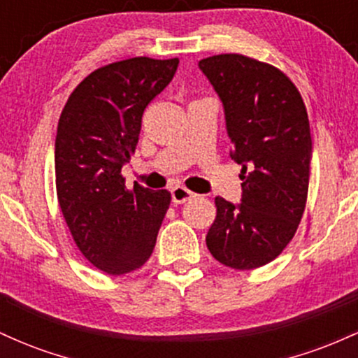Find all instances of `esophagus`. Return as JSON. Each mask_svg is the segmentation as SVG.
Wrapping results in <instances>:
<instances>
[{"instance_id":"obj_1","label":"esophagus","mask_w":358,"mask_h":358,"mask_svg":"<svg viewBox=\"0 0 358 358\" xmlns=\"http://www.w3.org/2000/svg\"><path fill=\"white\" fill-rule=\"evenodd\" d=\"M193 196H195V193L188 190V188L182 187V185H176V187L171 188V200H173L175 203H185L188 202V200H192Z\"/></svg>"}]
</instances>
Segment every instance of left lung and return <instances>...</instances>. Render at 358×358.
I'll return each instance as SVG.
<instances>
[{
	"label": "left lung",
	"instance_id": "obj_1",
	"mask_svg": "<svg viewBox=\"0 0 358 358\" xmlns=\"http://www.w3.org/2000/svg\"><path fill=\"white\" fill-rule=\"evenodd\" d=\"M222 101L241 203L217 196L207 248L232 269H256L289 244L305 212L311 134L305 102L281 71L239 53L199 62Z\"/></svg>",
	"mask_w": 358,
	"mask_h": 358
}]
</instances>
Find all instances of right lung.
Masks as SVG:
<instances>
[{"label": "right lung", "mask_w": 358, "mask_h": 358, "mask_svg": "<svg viewBox=\"0 0 358 358\" xmlns=\"http://www.w3.org/2000/svg\"><path fill=\"white\" fill-rule=\"evenodd\" d=\"M178 59L134 57L97 69L73 89L55 138L59 203L73 241L90 264L113 276L150 259L170 207L168 190L134 183L129 163L146 106L173 79Z\"/></svg>", "instance_id": "obj_1"}]
</instances>
